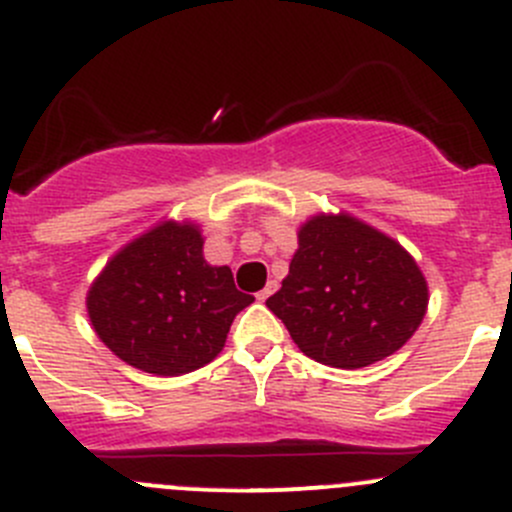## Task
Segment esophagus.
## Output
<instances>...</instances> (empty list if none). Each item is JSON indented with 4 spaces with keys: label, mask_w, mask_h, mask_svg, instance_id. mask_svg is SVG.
Segmentation results:
<instances>
[{
    "label": "esophagus",
    "mask_w": 512,
    "mask_h": 512,
    "mask_svg": "<svg viewBox=\"0 0 512 512\" xmlns=\"http://www.w3.org/2000/svg\"><path fill=\"white\" fill-rule=\"evenodd\" d=\"M275 290H277V282H275V280H270V282H267V287H265V290H260V292H257V300H260V302H265L267 297H270L272 292H275Z\"/></svg>",
    "instance_id": "obj_1"
}]
</instances>
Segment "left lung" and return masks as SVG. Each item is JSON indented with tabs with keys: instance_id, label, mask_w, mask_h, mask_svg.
Returning <instances> with one entry per match:
<instances>
[{
	"instance_id": "8db88e82",
	"label": "left lung",
	"mask_w": 512,
	"mask_h": 512,
	"mask_svg": "<svg viewBox=\"0 0 512 512\" xmlns=\"http://www.w3.org/2000/svg\"><path fill=\"white\" fill-rule=\"evenodd\" d=\"M267 307L322 365L355 370L385 360L418 330L428 285L413 257L350 215H317Z\"/></svg>"
}]
</instances>
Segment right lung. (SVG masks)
Instances as JSON below:
<instances>
[{
    "label": "right lung",
    "instance_id": "right-lung-1",
    "mask_svg": "<svg viewBox=\"0 0 512 512\" xmlns=\"http://www.w3.org/2000/svg\"><path fill=\"white\" fill-rule=\"evenodd\" d=\"M252 300L230 267L207 265L195 225L162 222L107 262L87 310L119 360L152 375H185L215 360Z\"/></svg>",
    "mask_w": 512,
    "mask_h": 512
}]
</instances>
